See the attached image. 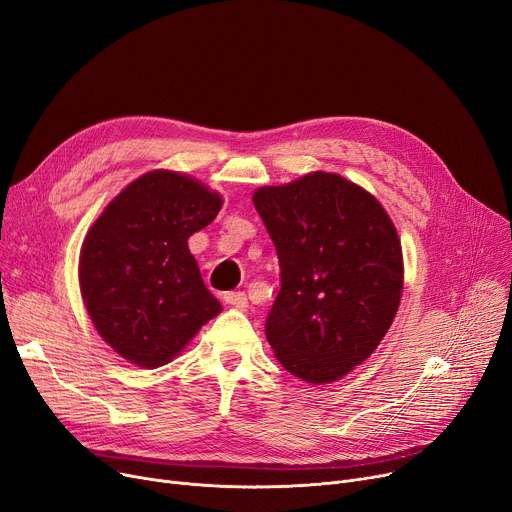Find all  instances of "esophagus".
Listing matches in <instances>:
<instances>
[{
	"label": "esophagus",
	"instance_id": "obj_1",
	"mask_svg": "<svg viewBox=\"0 0 512 512\" xmlns=\"http://www.w3.org/2000/svg\"><path fill=\"white\" fill-rule=\"evenodd\" d=\"M224 301H226V305H230V307H234V309H240V311H247V307H249V299H247V294L245 292H226L224 294Z\"/></svg>",
	"mask_w": 512,
	"mask_h": 512
}]
</instances>
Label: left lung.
Segmentation results:
<instances>
[{"instance_id":"left-lung-1","label":"left lung","mask_w":512,"mask_h":512,"mask_svg":"<svg viewBox=\"0 0 512 512\" xmlns=\"http://www.w3.org/2000/svg\"><path fill=\"white\" fill-rule=\"evenodd\" d=\"M253 203L280 259L267 342L299 380L336 382L378 348L400 305L402 247L390 215L328 172L261 186Z\"/></svg>"}]
</instances>
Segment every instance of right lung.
<instances>
[{"label":"right lung","instance_id":"right-lung-1","mask_svg":"<svg viewBox=\"0 0 512 512\" xmlns=\"http://www.w3.org/2000/svg\"><path fill=\"white\" fill-rule=\"evenodd\" d=\"M220 209V193L195 178L153 170L91 226L78 261L80 294L99 336L126 361L170 363L222 311L188 251V236Z\"/></svg>","mask_w":512,"mask_h":512}]
</instances>
